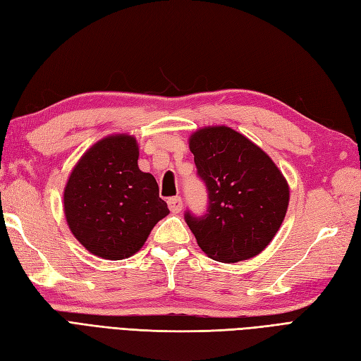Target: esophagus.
Here are the masks:
<instances>
[{
  "mask_svg": "<svg viewBox=\"0 0 361 361\" xmlns=\"http://www.w3.org/2000/svg\"><path fill=\"white\" fill-rule=\"evenodd\" d=\"M169 207L171 209V213H179V211L182 209V199L179 196L170 197L169 199Z\"/></svg>",
  "mask_w": 361,
  "mask_h": 361,
  "instance_id": "obj_1",
  "label": "esophagus"
}]
</instances>
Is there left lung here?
<instances>
[{
	"mask_svg": "<svg viewBox=\"0 0 361 361\" xmlns=\"http://www.w3.org/2000/svg\"><path fill=\"white\" fill-rule=\"evenodd\" d=\"M197 178L208 192L202 216L185 211L200 250L224 263L247 260L267 248L282 225L289 188L271 157L228 127H208L190 139Z\"/></svg>",
	"mask_w": 361,
	"mask_h": 361,
	"instance_id": "obj_1",
	"label": "left lung"
}]
</instances>
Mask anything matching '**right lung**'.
Returning a JSON list of instances; mask_svg holds the SVG:
<instances>
[{"mask_svg":"<svg viewBox=\"0 0 361 361\" xmlns=\"http://www.w3.org/2000/svg\"><path fill=\"white\" fill-rule=\"evenodd\" d=\"M137 156L135 137H105L79 159L68 178L67 224L76 239L99 257H130L170 213L156 179L139 170Z\"/></svg>","mask_w":361,"mask_h":361,"instance_id":"obj_1","label":"right lung"}]
</instances>
